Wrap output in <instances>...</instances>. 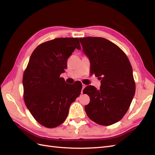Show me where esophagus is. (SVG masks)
I'll use <instances>...</instances> for the list:
<instances>
[{"instance_id":"1","label":"esophagus","mask_w":155,"mask_h":155,"mask_svg":"<svg viewBox=\"0 0 155 155\" xmlns=\"http://www.w3.org/2000/svg\"><path fill=\"white\" fill-rule=\"evenodd\" d=\"M85 87H86V85H84V84H83V85H82V90H81V94H83V91L84 88H85Z\"/></svg>"}]
</instances>
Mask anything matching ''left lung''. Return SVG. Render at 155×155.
Wrapping results in <instances>:
<instances>
[{
	"mask_svg": "<svg viewBox=\"0 0 155 155\" xmlns=\"http://www.w3.org/2000/svg\"><path fill=\"white\" fill-rule=\"evenodd\" d=\"M83 51L90 60L91 74L101 80L100 88L92 85L83 92L90 97L85 107L88 118L101 125L119 121L128 110L135 94L133 68L126 54L103 37L79 38Z\"/></svg>",
	"mask_w": 155,
	"mask_h": 155,
	"instance_id": "left-lung-1",
	"label": "left lung"
}]
</instances>
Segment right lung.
Instances as JSON below:
<instances>
[{
	"instance_id": "add662e5",
	"label": "right lung",
	"mask_w": 155,
	"mask_h": 155,
	"mask_svg": "<svg viewBox=\"0 0 155 155\" xmlns=\"http://www.w3.org/2000/svg\"><path fill=\"white\" fill-rule=\"evenodd\" d=\"M76 48L81 49L78 38H56L42 43L32 52L23 74L25 104L37 122L47 128L64 122L70 105L81 93V83L70 85L60 78Z\"/></svg>"
}]
</instances>
